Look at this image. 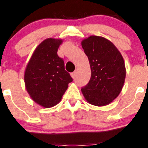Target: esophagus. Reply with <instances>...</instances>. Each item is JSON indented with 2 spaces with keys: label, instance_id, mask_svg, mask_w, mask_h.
I'll list each match as a JSON object with an SVG mask.
<instances>
[{
  "label": "esophagus",
  "instance_id": "1",
  "mask_svg": "<svg viewBox=\"0 0 148 148\" xmlns=\"http://www.w3.org/2000/svg\"><path fill=\"white\" fill-rule=\"evenodd\" d=\"M76 75H77V72L76 71H74V72L71 73V76L73 79H74L76 77Z\"/></svg>",
  "mask_w": 148,
  "mask_h": 148
}]
</instances>
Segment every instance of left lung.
Listing matches in <instances>:
<instances>
[{
	"label": "left lung",
	"mask_w": 148,
	"mask_h": 148,
	"mask_svg": "<svg viewBox=\"0 0 148 148\" xmlns=\"http://www.w3.org/2000/svg\"><path fill=\"white\" fill-rule=\"evenodd\" d=\"M91 67L90 80L82 87L88 102L104 106L112 102L120 93L126 71L120 52L114 44L103 37L91 36L82 42Z\"/></svg>",
	"instance_id": "left-lung-1"
}]
</instances>
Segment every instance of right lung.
I'll use <instances>...</instances> for the list:
<instances>
[{"label": "right lung", "instance_id": "add662e5", "mask_svg": "<svg viewBox=\"0 0 148 148\" xmlns=\"http://www.w3.org/2000/svg\"><path fill=\"white\" fill-rule=\"evenodd\" d=\"M62 41L47 38L36 49L26 66L24 80L33 100L44 107H51L61 101L73 79L57 54Z\"/></svg>", "mask_w": 148, "mask_h": 148}]
</instances>
